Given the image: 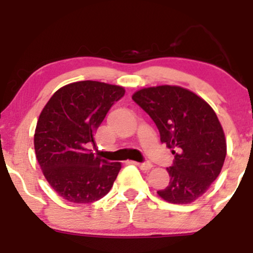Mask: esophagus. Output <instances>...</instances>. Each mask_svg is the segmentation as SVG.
Listing matches in <instances>:
<instances>
[{
  "mask_svg": "<svg viewBox=\"0 0 253 253\" xmlns=\"http://www.w3.org/2000/svg\"><path fill=\"white\" fill-rule=\"evenodd\" d=\"M136 167H139L140 168L141 170H144V171H149L151 168H152V164L151 163H134Z\"/></svg>",
  "mask_w": 253,
  "mask_h": 253,
  "instance_id": "1",
  "label": "esophagus"
}]
</instances>
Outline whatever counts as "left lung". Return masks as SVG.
I'll list each match as a JSON object with an SVG mask.
<instances>
[{
    "instance_id": "left-lung-1",
    "label": "left lung",
    "mask_w": 253,
    "mask_h": 253,
    "mask_svg": "<svg viewBox=\"0 0 253 253\" xmlns=\"http://www.w3.org/2000/svg\"><path fill=\"white\" fill-rule=\"evenodd\" d=\"M133 101L155 121L161 141L175 155L170 182L157 191L167 202L187 205L202 196L221 172L225 133L213 108L195 92L178 85L138 90Z\"/></svg>"
}]
</instances>
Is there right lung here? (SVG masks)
<instances>
[{
	"label": "right lung",
	"instance_id": "right-lung-1",
	"mask_svg": "<svg viewBox=\"0 0 253 253\" xmlns=\"http://www.w3.org/2000/svg\"><path fill=\"white\" fill-rule=\"evenodd\" d=\"M125 95L120 85L81 81L58 89L43 107L34 133L37 161L59 196L91 203L109 193L120 163H109L88 150L114 102Z\"/></svg>",
	"mask_w": 253,
	"mask_h": 253
}]
</instances>
